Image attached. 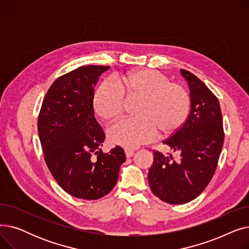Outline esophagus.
<instances>
[{
  "instance_id": "34e87169",
  "label": "esophagus",
  "mask_w": 249,
  "mask_h": 249,
  "mask_svg": "<svg viewBox=\"0 0 249 249\" xmlns=\"http://www.w3.org/2000/svg\"><path fill=\"white\" fill-rule=\"evenodd\" d=\"M125 154H126V158H132V156L134 155V150L126 148L125 149Z\"/></svg>"
}]
</instances>
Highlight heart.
<instances>
[{"label":"heart","instance_id":"b5f03b06","mask_svg":"<svg viewBox=\"0 0 249 249\" xmlns=\"http://www.w3.org/2000/svg\"><path fill=\"white\" fill-rule=\"evenodd\" d=\"M138 97L141 101L136 114L112 126L110 141L126 148H137L151 142L159 133L171 135L182 125L190 109V96L186 89L168 77L152 71L137 70L117 78L104 81L98 88L95 111L107 122H114L124 111L125 97Z\"/></svg>","mask_w":249,"mask_h":249}]
</instances>
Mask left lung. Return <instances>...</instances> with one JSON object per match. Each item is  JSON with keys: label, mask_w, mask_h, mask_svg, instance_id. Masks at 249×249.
Instances as JSON below:
<instances>
[{"label": "left lung", "mask_w": 249, "mask_h": 249, "mask_svg": "<svg viewBox=\"0 0 249 249\" xmlns=\"http://www.w3.org/2000/svg\"><path fill=\"white\" fill-rule=\"evenodd\" d=\"M190 89L191 111L188 119L162 143L178 150V160L173 155L153 153L148 172L152 193L168 204H186L206 189L216 171L223 147V119L217 97L192 72L180 70Z\"/></svg>", "instance_id": "left-lung-1"}]
</instances>
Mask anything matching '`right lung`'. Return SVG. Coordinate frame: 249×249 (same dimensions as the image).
Returning a JSON list of instances; mask_svg holds the SVG:
<instances>
[{
    "label": "right lung",
    "instance_id": "right-lung-1",
    "mask_svg": "<svg viewBox=\"0 0 249 249\" xmlns=\"http://www.w3.org/2000/svg\"><path fill=\"white\" fill-rule=\"evenodd\" d=\"M109 69L85 65L56 78L38 117L49 171L62 190L78 199L98 200L109 194L126 160L120 146L108 153L101 149L105 133L95 118L93 102L99 77Z\"/></svg>",
    "mask_w": 249,
    "mask_h": 249
}]
</instances>
